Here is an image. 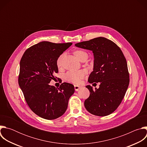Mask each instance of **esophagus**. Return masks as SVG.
Instances as JSON below:
<instances>
[{
	"instance_id": "obj_1",
	"label": "esophagus",
	"mask_w": 147,
	"mask_h": 147,
	"mask_svg": "<svg viewBox=\"0 0 147 147\" xmlns=\"http://www.w3.org/2000/svg\"><path fill=\"white\" fill-rule=\"evenodd\" d=\"M80 88H81V87H80V86H77V85H75V86H74V89H75V90H76V91H78V90L80 89Z\"/></svg>"
}]
</instances>
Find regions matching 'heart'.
<instances>
[{"instance_id": "b5f03b06", "label": "heart", "mask_w": 147, "mask_h": 147, "mask_svg": "<svg viewBox=\"0 0 147 147\" xmlns=\"http://www.w3.org/2000/svg\"><path fill=\"white\" fill-rule=\"evenodd\" d=\"M74 55L77 57V58L80 60L81 61L84 59H87L88 57V53L84 50L78 49L76 50L74 52ZM64 56V53H61L56 60V65L60 68L62 66V60ZM85 72L83 70H78V71H68L65 76V78L66 81L78 84H79L81 80L84 78Z\"/></svg>"}]
</instances>
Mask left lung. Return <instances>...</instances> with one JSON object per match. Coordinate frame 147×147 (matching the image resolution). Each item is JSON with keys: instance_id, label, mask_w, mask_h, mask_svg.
Masks as SVG:
<instances>
[{"instance_id": "left-lung-1", "label": "left lung", "mask_w": 147, "mask_h": 147, "mask_svg": "<svg viewBox=\"0 0 147 147\" xmlns=\"http://www.w3.org/2000/svg\"><path fill=\"white\" fill-rule=\"evenodd\" d=\"M75 46L92 51L94 69L88 81L90 84L100 82L95 91L91 86H86L90 95L84 102L85 108L98 116L111 114L120 105L129 85L127 64L121 50L113 41L104 37L83 41Z\"/></svg>"}]
</instances>
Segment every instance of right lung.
Masks as SVG:
<instances>
[{"label": "right lung", "mask_w": 147, "mask_h": 147, "mask_svg": "<svg viewBox=\"0 0 147 147\" xmlns=\"http://www.w3.org/2000/svg\"><path fill=\"white\" fill-rule=\"evenodd\" d=\"M71 45L40 42L28 48L21 59L19 86L30 108L42 118L53 120L62 116L74 92L70 83H62L59 88L49 84L58 73L57 57Z\"/></svg>", "instance_id": "1"}]
</instances>
